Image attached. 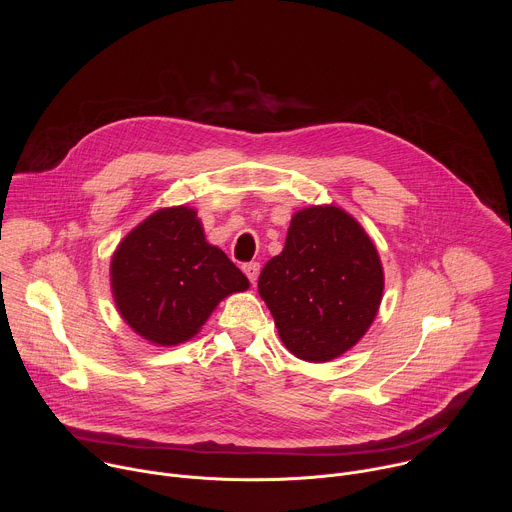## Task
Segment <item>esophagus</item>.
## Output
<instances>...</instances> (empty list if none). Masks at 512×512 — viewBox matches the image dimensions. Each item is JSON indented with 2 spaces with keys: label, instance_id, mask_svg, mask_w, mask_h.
Returning <instances> with one entry per match:
<instances>
[{
  "label": "esophagus",
  "instance_id": "esophagus-1",
  "mask_svg": "<svg viewBox=\"0 0 512 512\" xmlns=\"http://www.w3.org/2000/svg\"><path fill=\"white\" fill-rule=\"evenodd\" d=\"M243 273L249 277V281L255 285L257 277H259V263H247L243 265Z\"/></svg>",
  "mask_w": 512,
  "mask_h": 512
}]
</instances>
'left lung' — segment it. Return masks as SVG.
<instances>
[{"instance_id":"left-lung-1","label":"left lung","mask_w":512,"mask_h":512,"mask_svg":"<svg viewBox=\"0 0 512 512\" xmlns=\"http://www.w3.org/2000/svg\"><path fill=\"white\" fill-rule=\"evenodd\" d=\"M257 285L283 346L302 360L330 362L375 322L385 273L356 218L324 204L291 216L285 247L265 263Z\"/></svg>"}]
</instances>
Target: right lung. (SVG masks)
<instances>
[{"instance_id": "obj_1", "label": "right lung", "mask_w": 512, "mask_h": 512, "mask_svg": "<svg viewBox=\"0 0 512 512\" xmlns=\"http://www.w3.org/2000/svg\"><path fill=\"white\" fill-rule=\"evenodd\" d=\"M109 275L119 316L156 346L190 340L227 296L249 289L243 271L206 241L190 206L160 208L129 231Z\"/></svg>"}]
</instances>
